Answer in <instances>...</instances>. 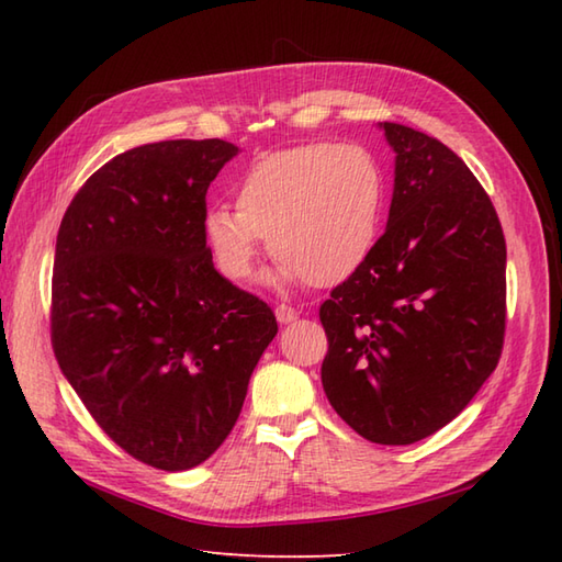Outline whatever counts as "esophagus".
Segmentation results:
<instances>
[{
    "label": "esophagus",
    "mask_w": 562,
    "mask_h": 562,
    "mask_svg": "<svg viewBox=\"0 0 562 562\" xmlns=\"http://www.w3.org/2000/svg\"><path fill=\"white\" fill-rule=\"evenodd\" d=\"M274 316H278L280 324H292V321H296V316H300V312H296L294 306H288V304H280L278 308H274Z\"/></svg>",
    "instance_id": "34e87169"
}]
</instances>
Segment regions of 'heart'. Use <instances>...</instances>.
Segmentation results:
<instances>
[{
  "mask_svg": "<svg viewBox=\"0 0 562 562\" xmlns=\"http://www.w3.org/2000/svg\"><path fill=\"white\" fill-rule=\"evenodd\" d=\"M232 193L234 207L214 202L202 214V236L222 274L248 280L268 236L284 280L333 288L372 256L386 183L369 149L308 142L250 164Z\"/></svg>",
  "mask_w": 562,
  "mask_h": 562,
  "instance_id": "heart-1",
  "label": "heart"
}]
</instances>
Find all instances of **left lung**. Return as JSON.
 I'll use <instances>...</instances> for the list:
<instances>
[{
  "label": "left lung",
  "instance_id": "obj_1",
  "mask_svg": "<svg viewBox=\"0 0 562 562\" xmlns=\"http://www.w3.org/2000/svg\"><path fill=\"white\" fill-rule=\"evenodd\" d=\"M396 151L386 232L318 308L321 381L376 445H413L457 417L495 372L507 321V248L491 198L457 154L381 123Z\"/></svg>",
  "mask_w": 562,
  "mask_h": 562
}]
</instances>
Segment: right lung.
<instances>
[{"instance_id": "obj_1", "label": "right lung", "mask_w": 562, "mask_h": 562, "mask_svg": "<svg viewBox=\"0 0 562 562\" xmlns=\"http://www.w3.org/2000/svg\"><path fill=\"white\" fill-rule=\"evenodd\" d=\"M238 147L166 139L103 164L59 224L50 340L93 420L130 457L188 471L232 432L272 308L214 270L207 188Z\"/></svg>"}]
</instances>
